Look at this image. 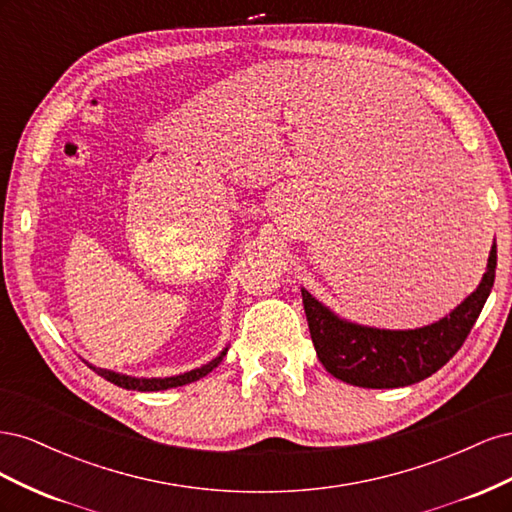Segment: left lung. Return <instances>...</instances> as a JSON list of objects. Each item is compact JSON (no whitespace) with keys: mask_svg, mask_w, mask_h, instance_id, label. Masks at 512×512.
Returning a JSON list of instances; mask_svg holds the SVG:
<instances>
[{"mask_svg":"<svg viewBox=\"0 0 512 512\" xmlns=\"http://www.w3.org/2000/svg\"><path fill=\"white\" fill-rule=\"evenodd\" d=\"M224 354H226V350L218 356V359H213L209 365L200 367V369H194V371H188V374L173 376V378H132V376L115 374V371L94 367V365H89V367L94 369L96 374L102 376L104 380L113 382V384H117V386H123V389H130V391H164V389H173V386H183V384H190V382H196V380H200V378H205V376L209 374V371H213L215 367L220 365Z\"/></svg>","mask_w":512,"mask_h":512,"instance_id":"left-lung-1","label":"left lung"}]
</instances>
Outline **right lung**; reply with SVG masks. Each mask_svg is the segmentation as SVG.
I'll use <instances>...</instances> for the list:
<instances>
[{"label": "right lung", "instance_id": "obj_1", "mask_svg": "<svg viewBox=\"0 0 512 512\" xmlns=\"http://www.w3.org/2000/svg\"><path fill=\"white\" fill-rule=\"evenodd\" d=\"M498 252L491 247L483 282L446 318L414 331H382L339 320L307 290L303 307L309 335L331 376L363 389H397L436 374L466 342L495 280Z\"/></svg>", "mask_w": 512, "mask_h": 512}]
</instances>
